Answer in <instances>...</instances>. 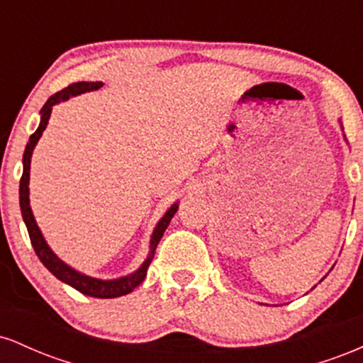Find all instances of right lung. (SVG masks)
<instances>
[{"instance_id": "right-lung-1", "label": "right lung", "mask_w": 363, "mask_h": 363, "mask_svg": "<svg viewBox=\"0 0 363 363\" xmlns=\"http://www.w3.org/2000/svg\"><path fill=\"white\" fill-rule=\"evenodd\" d=\"M101 86H102L101 82L72 83V85H68L66 89H62L60 91H56L54 95H51V97L48 99V102L44 104L43 111H40L43 118H40L39 128H37V131L30 136V140H28L27 148H25V153H23V174H22V179H20V208H22L23 222H25V225H27L28 235H30V242H32V245H34L35 254L39 256V259L43 261V264L45 266V268H48L49 272H51L54 277L57 278V280L68 283V285H72L73 289H77L78 291H82V294H85V295H90V297L114 298V297H121V295H126V294H129V291H133L141 281L145 280L150 262H152L153 256H155L157 245H158V242H160L165 228L169 227L174 213L177 211V205H174L172 208H170L167 213L164 215V218L158 222L155 232H153L152 242H150V249H152V251H150V256L147 257V261L141 264V268L138 269V272L129 274V277L119 278V280L104 281V280H95V278L85 277V274L74 272L73 268H69L68 264H65V262H62L60 257H57L56 254L49 249L48 242H45L43 234H40L39 227H37L35 218H34V215H32V210H30V201H28L30 157H32V152H34V147L37 145V141H39V138H40V135H43L45 126H48L49 118H51V112H52V106L54 104L73 97V95H80V94H83V91L99 90Z\"/></svg>"}]
</instances>
